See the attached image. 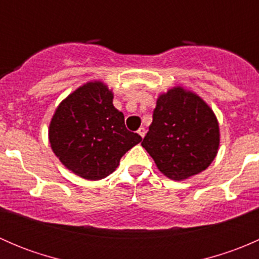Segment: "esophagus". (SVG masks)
Here are the masks:
<instances>
[{"mask_svg":"<svg viewBox=\"0 0 259 259\" xmlns=\"http://www.w3.org/2000/svg\"><path fill=\"white\" fill-rule=\"evenodd\" d=\"M138 134H139L142 138H144L145 137V129H144V127H139V130H138Z\"/></svg>","mask_w":259,"mask_h":259,"instance_id":"esophagus-1","label":"esophagus"}]
</instances>
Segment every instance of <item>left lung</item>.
I'll use <instances>...</instances> for the list:
<instances>
[{
	"instance_id": "8db88e82",
	"label": "left lung",
	"mask_w": 259,
	"mask_h": 259,
	"mask_svg": "<svg viewBox=\"0 0 259 259\" xmlns=\"http://www.w3.org/2000/svg\"><path fill=\"white\" fill-rule=\"evenodd\" d=\"M142 145L164 176L184 180L205 170L215 158L218 120L202 98L177 86L156 100Z\"/></svg>"
}]
</instances>
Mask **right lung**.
<instances>
[{
  "label": "right lung",
  "mask_w": 259,
  "mask_h": 259,
  "mask_svg": "<svg viewBox=\"0 0 259 259\" xmlns=\"http://www.w3.org/2000/svg\"><path fill=\"white\" fill-rule=\"evenodd\" d=\"M113 91L101 81L80 86L61 101L52 116V151L69 170L88 180L106 178L142 137L126 129L114 108Z\"/></svg>",
  "instance_id": "right-lung-1"
}]
</instances>
